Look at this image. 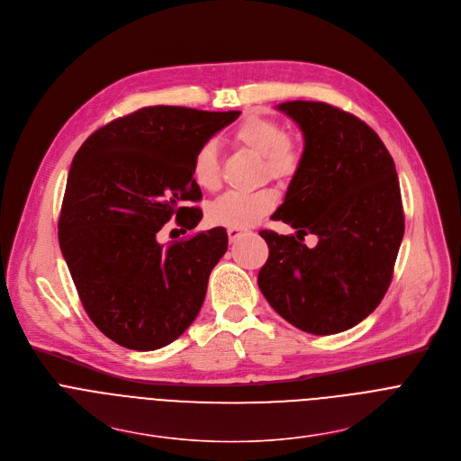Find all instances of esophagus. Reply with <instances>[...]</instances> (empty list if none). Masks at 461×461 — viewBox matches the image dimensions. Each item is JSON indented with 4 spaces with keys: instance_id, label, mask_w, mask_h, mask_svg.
Wrapping results in <instances>:
<instances>
[{
    "instance_id": "34e87169",
    "label": "esophagus",
    "mask_w": 461,
    "mask_h": 461,
    "mask_svg": "<svg viewBox=\"0 0 461 461\" xmlns=\"http://www.w3.org/2000/svg\"><path fill=\"white\" fill-rule=\"evenodd\" d=\"M244 233H246V230H242V228H228V237L231 242H235Z\"/></svg>"
}]
</instances>
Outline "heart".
<instances>
[{
    "label": "heart",
    "instance_id": "b5f03b06",
    "mask_svg": "<svg viewBox=\"0 0 461 461\" xmlns=\"http://www.w3.org/2000/svg\"><path fill=\"white\" fill-rule=\"evenodd\" d=\"M235 140L264 159V174L273 179L293 177L302 163L300 146L287 137L285 128L271 117L249 115L235 128ZM192 176L201 190L215 192L221 186L217 151L212 142L199 148ZM276 204V192L260 188L251 194L230 192L208 206V221L224 228H248L257 224Z\"/></svg>",
    "mask_w": 461,
    "mask_h": 461
}]
</instances>
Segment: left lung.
Segmentation results:
<instances>
[{
	"label": "left lung",
	"instance_id": "1",
	"mask_svg": "<svg viewBox=\"0 0 461 461\" xmlns=\"http://www.w3.org/2000/svg\"><path fill=\"white\" fill-rule=\"evenodd\" d=\"M302 130L303 153L284 203L271 215L296 230H262L269 257L258 287L294 328L335 335L369 317L382 302L403 239L394 161L376 131L328 103L276 106ZM308 232L320 242L308 249Z\"/></svg>",
	"mask_w": 461,
	"mask_h": 461
}]
</instances>
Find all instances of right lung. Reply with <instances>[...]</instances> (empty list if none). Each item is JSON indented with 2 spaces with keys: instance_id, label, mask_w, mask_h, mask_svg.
Listing matches in <instances>:
<instances>
[{
  "instance_id": "add662e5",
  "label": "right lung",
  "mask_w": 461,
  "mask_h": 461,
  "mask_svg": "<svg viewBox=\"0 0 461 461\" xmlns=\"http://www.w3.org/2000/svg\"><path fill=\"white\" fill-rule=\"evenodd\" d=\"M240 112L146 106L95 130L74 156L59 215V248L95 328L115 344L153 351L195 321L208 278L228 249L224 228L163 246L176 217L194 230L203 199L194 158Z\"/></svg>"
}]
</instances>
